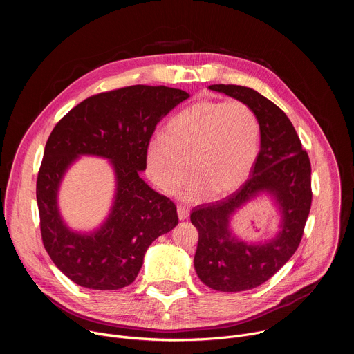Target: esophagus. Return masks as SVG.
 Here are the masks:
<instances>
[{"label": "esophagus", "mask_w": 354, "mask_h": 354, "mask_svg": "<svg viewBox=\"0 0 354 354\" xmlns=\"http://www.w3.org/2000/svg\"><path fill=\"white\" fill-rule=\"evenodd\" d=\"M178 217L179 220H186L189 217V210L185 206H178Z\"/></svg>", "instance_id": "34e87169"}]
</instances>
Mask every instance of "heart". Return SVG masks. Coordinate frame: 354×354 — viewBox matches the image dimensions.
<instances>
[{
  "instance_id": "1",
  "label": "heart",
  "mask_w": 354,
  "mask_h": 354,
  "mask_svg": "<svg viewBox=\"0 0 354 354\" xmlns=\"http://www.w3.org/2000/svg\"><path fill=\"white\" fill-rule=\"evenodd\" d=\"M261 127L257 113L242 100L203 99L175 115L165 134L147 144L145 169L165 194L192 180L180 192L186 201L232 193L250 175L259 153Z\"/></svg>"
}]
</instances>
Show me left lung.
<instances>
[{
	"mask_svg": "<svg viewBox=\"0 0 354 354\" xmlns=\"http://www.w3.org/2000/svg\"><path fill=\"white\" fill-rule=\"evenodd\" d=\"M248 104L258 116L261 149L249 179L230 196L194 207L192 224L198 231L194 269L213 290L236 292L255 288L279 272L297 250L311 210V162L294 126L272 100L241 85H210ZM269 191L281 206V232L266 244L248 245L229 231V218L248 199Z\"/></svg>",
	"mask_w": 354,
	"mask_h": 354,
	"instance_id": "1",
	"label": "left lung"
}]
</instances>
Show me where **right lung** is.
Wrapping results in <instances>:
<instances>
[{
  "label": "right lung",
  "instance_id": "right-lung-1",
  "mask_svg": "<svg viewBox=\"0 0 354 354\" xmlns=\"http://www.w3.org/2000/svg\"><path fill=\"white\" fill-rule=\"evenodd\" d=\"M189 93L164 85L100 92L73 108L50 133L36 182L40 232L55 265L75 284L119 290L131 284L147 248L178 224L176 206L141 178L145 149L160 120ZM78 155L113 161L118 189L107 223L91 236L66 228L57 209L59 180Z\"/></svg>",
  "mask_w": 354,
  "mask_h": 354
}]
</instances>
